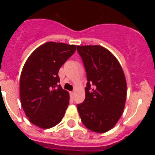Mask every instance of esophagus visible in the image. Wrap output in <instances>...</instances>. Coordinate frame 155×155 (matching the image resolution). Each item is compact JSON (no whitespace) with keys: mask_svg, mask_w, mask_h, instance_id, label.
<instances>
[{"mask_svg":"<svg viewBox=\"0 0 155 155\" xmlns=\"http://www.w3.org/2000/svg\"><path fill=\"white\" fill-rule=\"evenodd\" d=\"M70 95H71V97H73L74 91H70Z\"/></svg>","mask_w":155,"mask_h":155,"instance_id":"obj_1","label":"esophagus"}]
</instances>
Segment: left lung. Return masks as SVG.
I'll list each match as a JSON object with an SVG mask.
<instances>
[{
	"mask_svg": "<svg viewBox=\"0 0 155 155\" xmlns=\"http://www.w3.org/2000/svg\"><path fill=\"white\" fill-rule=\"evenodd\" d=\"M87 74L85 99L77 108L88 130L105 133L121 117L127 98L124 71L113 53L101 46H78Z\"/></svg>",
	"mask_w": 155,
	"mask_h": 155,
	"instance_id": "left-lung-1",
	"label": "left lung"
}]
</instances>
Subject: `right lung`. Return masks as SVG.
<instances>
[{
	"instance_id": "obj_1",
	"label": "right lung",
	"mask_w": 155,
	"mask_h": 155,
	"mask_svg": "<svg viewBox=\"0 0 155 155\" xmlns=\"http://www.w3.org/2000/svg\"><path fill=\"white\" fill-rule=\"evenodd\" d=\"M76 48V45L48 42L27 59L20 77V99L25 113L34 125L49 129L62 120L70 97L59 84L58 72Z\"/></svg>"
}]
</instances>
